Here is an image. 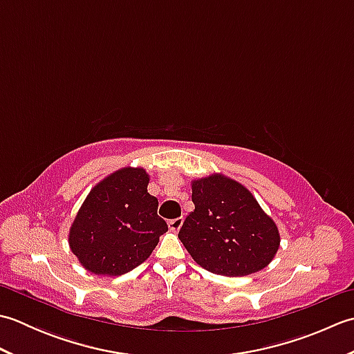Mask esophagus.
Instances as JSON below:
<instances>
[{
  "mask_svg": "<svg viewBox=\"0 0 354 354\" xmlns=\"http://www.w3.org/2000/svg\"><path fill=\"white\" fill-rule=\"evenodd\" d=\"M181 225H183V217H178V219L169 221V228L171 231H178L179 228H181Z\"/></svg>",
  "mask_w": 354,
  "mask_h": 354,
  "instance_id": "34e87169",
  "label": "esophagus"
}]
</instances>
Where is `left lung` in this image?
Here are the masks:
<instances>
[{"label":"left lung","mask_w":354,"mask_h":354,"mask_svg":"<svg viewBox=\"0 0 354 354\" xmlns=\"http://www.w3.org/2000/svg\"><path fill=\"white\" fill-rule=\"evenodd\" d=\"M193 212L179 240L209 272L245 277L266 268L280 246L274 221L242 184L221 175L193 181Z\"/></svg>","instance_id":"obj_1"}]
</instances>
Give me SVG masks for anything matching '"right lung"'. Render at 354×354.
Listing matches in <instances>:
<instances>
[{
    "mask_svg": "<svg viewBox=\"0 0 354 354\" xmlns=\"http://www.w3.org/2000/svg\"><path fill=\"white\" fill-rule=\"evenodd\" d=\"M142 169H122L89 192L70 230V248L85 269L117 277L145 261L169 230L147 193Z\"/></svg>",
    "mask_w": 354,
    "mask_h": 354,
    "instance_id": "add662e5",
    "label": "right lung"
}]
</instances>
